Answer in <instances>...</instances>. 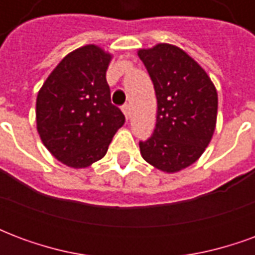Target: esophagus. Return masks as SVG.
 I'll return each mask as SVG.
<instances>
[{
    "mask_svg": "<svg viewBox=\"0 0 255 255\" xmlns=\"http://www.w3.org/2000/svg\"><path fill=\"white\" fill-rule=\"evenodd\" d=\"M122 111L123 113L126 115V117H127V120H129V119H131V106L128 105V104H126V105L122 106Z\"/></svg>",
    "mask_w": 255,
    "mask_h": 255,
    "instance_id": "34e87169",
    "label": "esophagus"
}]
</instances>
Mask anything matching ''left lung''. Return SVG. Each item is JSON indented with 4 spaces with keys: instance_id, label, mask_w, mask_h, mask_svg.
I'll use <instances>...</instances> for the list:
<instances>
[{
    "instance_id": "1",
    "label": "left lung",
    "mask_w": 255,
    "mask_h": 255,
    "mask_svg": "<svg viewBox=\"0 0 255 255\" xmlns=\"http://www.w3.org/2000/svg\"><path fill=\"white\" fill-rule=\"evenodd\" d=\"M157 97L153 135L139 142L150 165L166 173L187 168L210 143L217 120V91L208 73L180 47L158 43L139 49Z\"/></svg>"
}]
</instances>
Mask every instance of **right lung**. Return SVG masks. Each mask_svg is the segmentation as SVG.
I'll return each mask as SVG.
<instances>
[{"instance_id":"1","label":"right lung","mask_w":255,"mask_h":255,"mask_svg":"<svg viewBox=\"0 0 255 255\" xmlns=\"http://www.w3.org/2000/svg\"><path fill=\"white\" fill-rule=\"evenodd\" d=\"M111 60L100 46L79 47L60 61L38 93L36 129L64 165L79 169L101 160L126 122L111 101Z\"/></svg>"}]
</instances>
